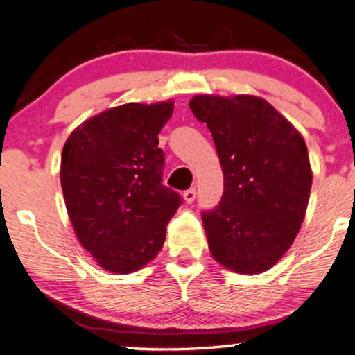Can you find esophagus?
Listing matches in <instances>:
<instances>
[{
	"label": "esophagus",
	"instance_id": "34e87169",
	"mask_svg": "<svg viewBox=\"0 0 355 355\" xmlns=\"http://www.w3.org/2000/svg\"><path fill=\"white\" fill-rule=\"evenodd\" d=\"M196 197H197L196 189H189V190H185V192H184V198H185L187 204H192V202L196 200Z\"/></svg>",
	"mask_w": 355,
	"mask_h": 355
}]
</instances>
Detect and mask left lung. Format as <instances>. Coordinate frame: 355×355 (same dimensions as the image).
<instances>
[{
	"mask_svg": "<svg viewBox=\"0 0 355 355\" xmlns=\"http://www.w3.org/2000/svg\"><path fill=\"white\" fill-rule=\"evenodd\" d=\"M224 171V193L202 212L209 249L222 266L256 275L290 249L311 189L309 150L293 124L256 96H196Z\"/></svg>",
	"mask_w": 355,
	"mask_h": 355,
	"instance_id": "obj_1",
	"label": "left lung"
}]
</instances>
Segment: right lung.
I'll use <instances>...</instances> for the list:
<instances>
[{
  "instance_id": "obj_1",
  "label": "right lung",
  "mask_w": 355,
  "mask_h": 355,
  "mask_svg": "<svg viewBox=\"0 0 355 355\" xmlns=\"http://www.w3.org/2000/svg\"><path fill=\"white\" fill-rule=\"evenodd\" d=\"M171 112L173 101L111 107L76 128L62 150V192L77 239L116 275L155 259L182 204L162 184L158 135Z\"/></svg>"
}]
</instances>
